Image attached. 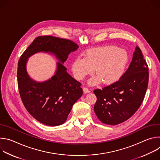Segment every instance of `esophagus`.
Here are the masks:
<instances>
[{
  "label": "esophagus",
  "instance_id": "1",
  "mask_svg": "<svg viewBox=\"0 0 160 160\" xmlns=\"http://www.w3.org/2000/svg\"><path fill=\"white\" fill-rule=\"evenodd\" d=\"M83 92L84 94H86V93H88L90 92V90L87 88V87H83Z\"/></svg>",
  "mask_w": 160,
  "mask_h": 160
}]
</instances>
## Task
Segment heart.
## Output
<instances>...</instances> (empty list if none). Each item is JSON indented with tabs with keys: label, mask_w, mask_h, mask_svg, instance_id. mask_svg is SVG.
<instances>
[{
	"label": "heart",
	"mask_w": 160,
	"mask_h": 160,
	"mask_svg": "<svg viewBox=\"0 0 160 160\" xmlns=\"http://www.w3.org/2000/svg\"><path fill=\"white\" fill-rule=\"evenodd\" d=\"M128 61L125 50L115 45H106L88 50L83 58H77L72 62V70L77 80H82L92 74L95 69L96 76L89 80V84L96 85L102 81L104 84L111 85L123 77Z\"/></svg>",
	"instance_id": "1"
}]
</instances>
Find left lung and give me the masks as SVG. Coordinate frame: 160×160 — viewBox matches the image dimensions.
Segmentation results:
<instances>
[{"instance_id": "left-lung-1", "label": "left lung", "mask_w": 160, "mask_h": 160, "mask_svg": "<svg viewBox=\"0 0 160 160\" xmlns=\"http://www.w3.org/2000/svg\"><path fill=\"white\" fill-rule=\"evenodd\" d=\"M148 70L142 51L137 46L123 77L115 83L94 90L97 97L94 112L102 123L120 124L130 118L139 108L148 85Z\"/></svg>"}]
</instances>
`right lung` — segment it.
<instances>
[{"label": "right lung", "mask_w": 160, "mask_h": 160, "mask_svg": "<svg viewBox=\"0 0 160 160\" xmlns=\"http://www.w3.org/2000/svg\"><path fill=\"white\" fill-rule=\"evenodd\" d=\"M78 45L68 39L39 36L21 56L18 64V85L21 101L30 115L48 126L64 123L73 105L82 96L81 83L66 72L63 65ZM38 52L53 53L60 61L55 75L43 82L32 80L26 72L28 58Z\"/></svg>", "instance_id": "add662e5"}]
</instances>
